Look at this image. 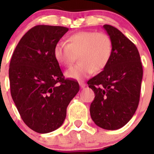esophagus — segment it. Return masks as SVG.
Masks as SVG:
<instances>
[{
    "label": "esophagus",
    "instance_id": "34e87169",
    "mask_svg": "<svg viewBox=\"0 0 154 154\" xmlns=\"http://www.w3.org/2000/svg\"><path fill=\"white\" fill-rule=\"evenodd\" d=\"M79 85L82 89H83V88H85V87L86 86V84H85V82H79Z\"/></svg>",
    "mask_w": 154,
    "mask_h": 154
}]
</instances>
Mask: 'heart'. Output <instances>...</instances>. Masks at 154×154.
<instances>
[{
    "label": "heart",
    "mask_w": 154,
    "mask_h": 154,
    "mask_svg": "<svg viewBox=\"0 0 154 154\" xmlns=\"http://www.w3.org/2000/svg\"><path fill=\"white\" fill-rule=\"evenodd\" d=\"M112 52V39L107 34L93 31H79L69 36L67 44L58 42L54 58L60 65L69 66L78 55L79 62L65 72L68 78L81 79L93 72H100L108 64Z\"/></svg>",
    "instance_id": "1"
}]
</instances>
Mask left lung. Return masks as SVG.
Masks as SVG:
<instances>
[{"label":"left lung","instance_id":"left-lung-1","mask_svg":"<svg viewBox=\"0 0 154 154\" xmlns=\"http://www.w3.org/2000/svg\"><path fill=\"white\" fill-rule=\"evenodd\" d=\"M112 52L103 71L88 81L95 93L92 119L99 127L118 130L131 119L139 105L143 67L138 49L115 27L105 24Z\"/></svg>","mask_w":154,"mask_h":154}]
</instances>
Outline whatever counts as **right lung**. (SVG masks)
I'll list each match as a JSON object with an SVG mask.
<instances>
[{
	"mask_svg": "<svg viewBox=\"0 0 154 154\" xmlns=\"http://www.w3.org/2000/svg\"><path fill=\"white\" fill-rule=\"evenodd\" d=\"M69 28L37 25L18 42L9 68L11 94L24 123L39 133L60 127L66 109L79 91L65 79L54 58V48Z\"/></svg>",
	"mask_w": 154,
	"mask_h": 154,
	"instance_id": "obj_1",
	"label": "right lung"
}]
</instances>
